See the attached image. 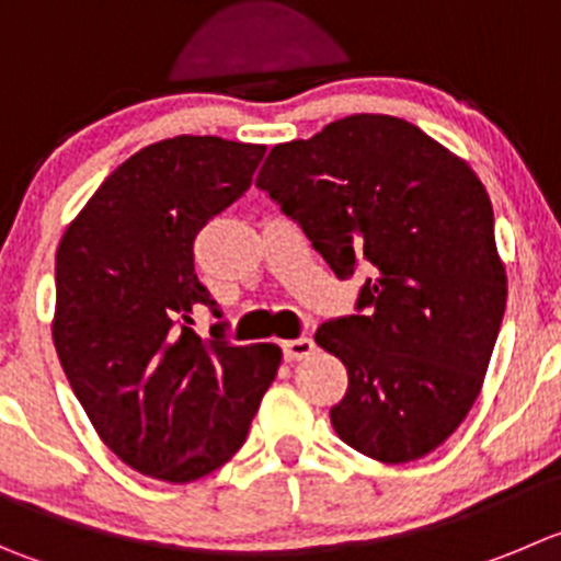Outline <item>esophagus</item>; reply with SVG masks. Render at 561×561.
<instances>
[{"label": "esophagus", "instance_id": "esophagus-1", "mask_svg": "<svg viewBox=\"0 0 561 561\" xmlns=\"http://www.w3.org/2000/svg\"><path fill=\"white\" fill-rule=\"evenodd\" d=\"M313 350H317V344H313V339H306V335L302 339L284 341V357L289 364L291 360H302V357L313 355Z\"/></svg>", "mask_w": 561, "mask_h": 561}]
</instances>
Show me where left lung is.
Wrapping results in <instances>:
<instances>
[{
    "instance_id": "obj_1",
    "label": "left lung",
    "mask_w": 561,
    "mask_h": 561,
    "mask_svg": "<svg viewBox=\"0 0 561 561\" xmlns=\"http://www.w3.org/2000/svg\"><path fill=\"white\" fill-rule=\"evenodd\" d=\"M255 186L300 222L339 277L369 261L366 313L324 322L317 344L346 366L330 408L346 446L399 466L430 455L482 391L506 308L493 206L471 164L393 115L341 117L280 142Z\"/></svg>"
}]
</instances>
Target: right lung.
I'll return each mask as SVG.
<instances>
[{"label": "right lung", "mask_w": 561, "mask_h": 561, "mask_svg": "<svg viewBox=\"0 0 561 561\" xmlns=\"http://www.w3.org/2000/svg\"><path fill=\"white\" fill-rule=\"evenodd\" d=\"M264 146L179 135L117 164L57 248L51 339L106 449L159 482H195L248 437L280 346L192 330L209 291L197 231L253 181Z\"/></svg>", "instance_id": "right-lung-1"}]
</instances>
